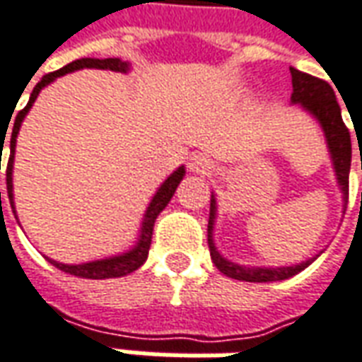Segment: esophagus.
<instances>
[{"label": "esophagus", "mask_w": 362, "mask_h": 362, "mask_svg": "<svg viewBox=\"0 0 362 362\" xmlns=\"http://www.w3.org/2000/svg\"><path fill=\"white\" fill-rule=\"evenodd\" d=\"M190 170L200 172V174H210L214 170L212 158H208L204 154H194L190 158Z\"/></svg>", "instance_id": "34e87169"}]
</instances>
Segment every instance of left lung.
<instances>
[{
	"mask_svg": "<svg viewBox=\"0 0 362 362\" xmlns=\"http://www.w3.org/2000/svg\"><path fill=\"white\" fill-rule=\"evenodd\" d=\"M291 71V83H293V93H291V103H299L305 110H309L315 117L321 127L325 130L329 152L333 158V166L337 172V180L343 190V198L349 202V170H351V134L341 117V107L337 103L333 87L323 81V78L307 75L303 71L289 67ZM214 220H216V200H210V220H208V245H210V255L216 267L223 275L240 279V281H252V284H267V281H281L289 279L299 272H303L307 265L313 259H307L303 264L289 265V267H243V265L232 264L223 259L220 252L214 245Z\"/></svg>",
	"mask_w": 362,
	"mask_h": 362,
	"instance_id": "8db88e82",
	"label": "left lung"
}]
</instances>
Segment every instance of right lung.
Masks as SVG:
<instances>
[{
    "mask_svg": "<svg viewBox=\"0 0 362 362\" xmlns=\"http://www.w3.org/2000/svg\"><path fill=\"white\" fill-rule=\"evenodd\" d=\"M110 69V71H120L124 73L129 69V63L120 61V59H77L73 63H69L63 69H59L55 73H49L45 77L41 78L33 87V93L29 97V103L25 105V109H21L17 112L16 122H13V130H11V140H9V160H7V170H6V182H7V196H9V204L13 208V184H11V170H13V156H16V139L19 127L25 119L27 110L33 107L39 90L53 83L55 78L71 73V71H77V69ZM1 144H6V136L1 134ZM4 148V146H1ZM184 178V166H180L176 172H172L170 176L166 178V182L162 184L158 192L154 194V198L150 202L148 210L144 214V222H142V230H140V240L139 243L130 250V252L117 255V257H109V259H98V262H90V264H81V265H67V264H57L53 259H49L51 264L59 267L61 272L71 275H77V277H85V279H109V277H122V275H129L132 272H136L140 265L146 262L150 250V242H152V230H154V222L158 218V214L168 206V202L174 196V192L178 188V184ZM0 204H1V192H0ZM16 214V212H13Z\"/></svg>",
    "mask_w": 362,
    "mask_h": 362,
    "instance_id": "right-lung-1",
    "label": "right lung"
}]
</instances>
